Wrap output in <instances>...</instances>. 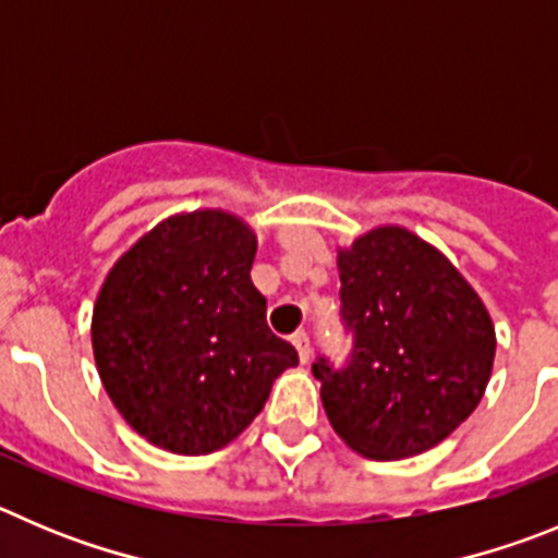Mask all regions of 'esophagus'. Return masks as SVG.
I'll return each mask as SVG.
<instances>
[{
  "label": "esophagus",
  "instance_id": "34e87169",
  "mask_svg": "<svg viewBox=\"0 0 558 558\" xmlns=\"http://www.w3.org/2000/svg\"><path fill=\"white\" fill-rule=\"evenodd\" d=\"M291 341H294V348H298V353H300V361H308L311 359V341H308V333H305V330H298V333L291 336Z\"/></svg>",
  "mask_w": 558,
  "mask_h": 558
}]
</instances>
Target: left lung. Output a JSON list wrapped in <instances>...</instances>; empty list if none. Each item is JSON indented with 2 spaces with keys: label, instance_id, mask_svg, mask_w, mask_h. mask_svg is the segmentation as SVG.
<instances>
[{
  "label": "left lung",
  "instance_id": "obj_1",
  "mask_svg": "<svg viewBox=\"0 0 558 558\" xmlns=\"http://www.w3.org/2000/svg\"><path fill=\"white\" fill-rule=\"evenodd\" d=\"M353 355L316 361L339 439L375 461L409 459L448 439L484 398L495 325L478 291L434 244L378 225L336 250Z\"/></svg>",
  "mask_w": 558,
  "mask_h": 558
}]
</instances>
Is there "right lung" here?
I'll return each instance as SVG.
<instances>
[{"mask_svg":"<svg viewBox=\"0 0 558 558\" xmlns=\"http://www.w3.org/2000/svg\"><path fill=\"white\" fill-rule=\"evenodd\" d=\"M255 250L242 217L197 208L147 230L105 275L92 316L99 380L155 448L222 450L298 366L250 278Z\"/></svg>","mask_w":558,"mask_h":558,"instance_id":"add662e5","label":"right lung"}]
</instances>
